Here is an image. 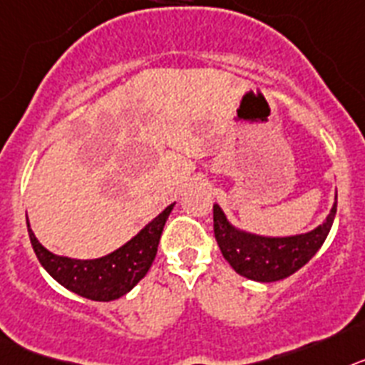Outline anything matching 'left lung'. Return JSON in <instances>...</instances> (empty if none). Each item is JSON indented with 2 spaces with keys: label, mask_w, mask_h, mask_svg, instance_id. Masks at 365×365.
<instances>
[{
  "label": "left lung",
  "mask_w": 365,
  "mask_h": 365,
  "mask_svg": "<svg viewBox=\"0 0 365 365\" xmlns=\"http://www.w3.org/2000/svg\"><path fill=\"white\" fill-rule=\"evenodd\" d=\"M336 200L327 218L312 231L290 237H262L239 230L220 205H213L215 239L222 255L239 275L259 283H274L296 274L314 257L327 239L336 217Z\"/></svg>",
  "instance_id": "8db88e82"
}]
</instances>
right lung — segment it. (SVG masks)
Segmentation results:
<instances>
[{"label":"right lung","mask_w":365,"mask_h":365,"mask_svg":"<svg viewBox=\"0 0 365 365\" xmlns=\"http://www.w3.org/2000/svg\"><path fill=\"white\" fill-rule=\"evenodd\" d=\"M174 204L148 222L138 235L132 237L121 248L99 259H71L55 255L38 242L27 218V230L38 261L51 277L78 296L91 301H113L130 292L150 270L156 257L165 222Z\"/></svg>","instance_id":"right-lung-1"}]
</instances>
